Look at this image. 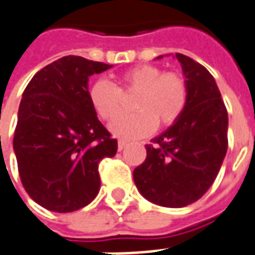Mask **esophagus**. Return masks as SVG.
<instances>
[{"instance_id":"obj_1","label":"esophagus","mask_w":255,"mask_h":255,"mask_svg":"<svg viewBox=\"0 0 255 255\" xmlns=\"http://www.w3.org/2000/svg\"><path fill=\"white\" fill-rule=\"evenodd\" d=\"M127 145H128V142L124 139H119V142H117V147H119V150H123V149H124Z\"/></svg>"}]
</instances>
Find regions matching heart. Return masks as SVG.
<instances>
[{
	"label": "heart",
	"mask_w": 255,
	"mask_h": 255,
	"mask_svg": "<svg viewBox=\"0 0 255 255\" xmlns=\"http://www.w3.org/2000/svg\"><path fill=\"white\" fill-rule=\"evenodd\" d=\"M135 94L133 115L115 120L122 114V98ZM88 98L97 115L113 122L110 129L126 138H136L158 128L174 126L182 116L189 98V87L179 72H163L153 65L133 66L122 73L116 84L97 80L90 87Z\"/></svg>",
	"instance_id": "heart-1"
}]
</instances>
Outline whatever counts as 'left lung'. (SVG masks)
I'll list each match as a JSON object with an SVG mask.
<instances>
[{
	"label": "left lung",
	"mask_w": 255,
	"mask_h": 255,
	"mask_svg": "<svg viewBox=\"0 0 255 255\" xmlns=\"http://www.w3.org/2000/svg\"><path fill=\"white\" fill-rule=\"evenodd\" d=\"M189 87L182 116L146 145V158L133 170L147 200L171 208L197 202L213 185L228 149V112L214 77L200 63L177 53Z\"/></svg>",
	"instance_id": "obj_1"
}]
</instances>
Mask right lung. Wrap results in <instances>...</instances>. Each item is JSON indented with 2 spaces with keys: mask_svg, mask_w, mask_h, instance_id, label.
<instances>
[{
  "mask_svg": "<svg viewBox=\"0 0 255 255\" xmlns=\"http://www.w3.org/2000/svg\"><path fill=\"white\" fill-rule=\"evenodd\" d=\"M110 67L63 56L35 73L23 92L13 150L23 188L47 210L72 213L90 204L101 188L99 161L117 152L88 98V77Z\"/></svg>",
  "mask_w": 255,
  "mask_h": 255,
  "instance_id": "1",
  "label": "right lung"
}]
</instances>
